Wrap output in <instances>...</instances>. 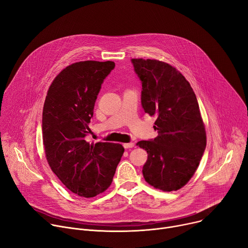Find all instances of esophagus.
<instances>
[{"instance_id": "34e87169", "label": "esophagus", "mask_w": 248, "mask_h": 248, "mask_svg": "<svg viewBox=\"0 0 248 248\" xmlns=\"http://www.w3.org/2000/svg\"><path fill=\"white\" fill-rule=\"evenodd\" d=\"M135 146V142H128V143H124V148H131Z\"/></svg>"}]
</instances>
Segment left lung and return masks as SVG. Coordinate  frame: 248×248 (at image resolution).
Returning a JSON list of instances; mask_svg holds the SVG:
<instances>
[{
  "mask_svg": "<svg viewBox=\"0 0 248 248\" xmlns=\"http://www.w3.org/2000/svg\"><path fill=\"white\" fill-rule=\"evenodd\" d=\"M131 62L141 81V106L156 117L158 133L137 143L147 153L143 177L155 188L177 190L194 174L206 146L199 103L189 82L170 64L150 59Z\"/></svg>",
  "mask_w": 248,
  "mask_h": 248,
  "instance_id": "obj_1",
  "label": "left lung"
}]
</instances>
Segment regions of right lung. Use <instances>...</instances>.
I'll list each match as a JSON object with an SVG mask.
<instances>
[{
	"label": "right lung",
	"mask_w": 248,
	"mask_h": 248,
	"mask_svg": "<svg viewBox=\"0 0 248 248\" xmlns=\"http://www.w3.org/2000/svg\"><path fill=\"white\" fill-rule=\"evenodd\" d=\"M114 65L110 61L69 65L53 80L44 104L46 160L65 187L82 197H93L110 186L124 152L120 143L86 140L96 96Z\"/></svg>",
	"instance_id": "obj_1"
}]
</instances>
